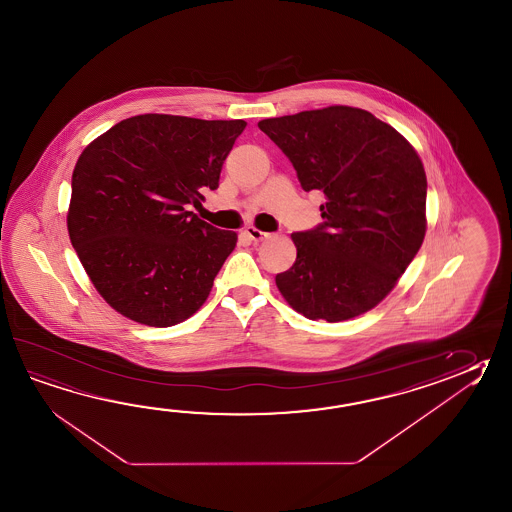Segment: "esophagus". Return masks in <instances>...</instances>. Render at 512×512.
<instances>
[{
	"label": "esophagus",
	"instance_id": "obj_1",
	"mask_svg": "<svg viewBox=\"0 0 512 512\" xmlns=\"http://www.w3.org/2000/svg\"><path fill=\"white\" fill-rule=\"evenodd\" d=\"M244 235H246L248 239L253 240V242H262V240H266L270 237V233L257 230V228H253V226H248V228L244 230Z\"/></svg>",
	"mask_w": 512,
	"mask_h": 512
}]
</instances>
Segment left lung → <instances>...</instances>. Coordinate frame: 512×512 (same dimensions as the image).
Returning a JSON list of instances; mask_svg holds the SVG:
<instances>
[{
    "label": "left lung",
    "instance_id": "left-lung-1",
    "mask_svg": "<svg viewBox=\"0 0 512 512\" xmlns=\"http://www.w3.org/2000/svg\"><path fill=\"white\" fill-rule=\"evenodd\" d=\"M304 191H323V224L293 233L297 259L277 273L295 312L339 323L381 303L427 231V175L405 136L365 109L330 105L266 118Z\"/></svg>",
    "mask_w": 512,
    "mask_h": 512
}]
</instances>
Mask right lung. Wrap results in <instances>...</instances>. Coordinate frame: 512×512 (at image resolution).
I'll list each match as a JSON object with an SVG mask.
<instances>
[{"instance_id": "right-lung-1", "label": "right lung", "mask_w": 512, "mask_h": 512, "mask_svg": "<svg viewBox=\"0 0 512 512\" xmlns=\"http://www.w3.org/2000/svg\"><path fill=\"white\" fill-rule=\"evenodd\" d=\"M244 120L138 115L94 138L73 171L67 230L96 292L136 323L166 328L206 303L237 244L188 204L219 188Z\"/></svg>"}]
</instances>
